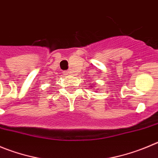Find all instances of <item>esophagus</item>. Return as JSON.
Returning a JSON list of instances; mask_svg holds the SVG:
<instances>
[{
	"label": "esophagus",
	"mask_w": 158,
	"mask_h": 158,
	"mask_svg": "<svg viewBox=\"0 0 158 158\" xmlns=\"http://www.w3.org/2000/svg\"><path fill=\"white\" fill-rule=\"evenodd\" d=\"M66 75H69V76H70V75H72V72H64Z\"/></svg>",
	"instance_id": "34e87169"
}]
</instances>
